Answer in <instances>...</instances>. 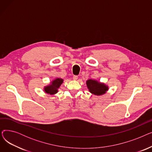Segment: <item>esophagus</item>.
Returning <instances> with one entry per match:
<instances>
[{"mask_svg":"<svg viewBox=\"0 0 152 152\" xmlns=\"http://www.w3.org/2000/svg\"><path fill=\"white\" fill-rule=\"evenodd\" d=\"M77 78H78V76L77 75H74L73 77V79H74V80H77Z\"/></svg>","mask_w":152,"mask_h":152,"instance_id":"obj_1","label":"esophagus"}]
</instances>
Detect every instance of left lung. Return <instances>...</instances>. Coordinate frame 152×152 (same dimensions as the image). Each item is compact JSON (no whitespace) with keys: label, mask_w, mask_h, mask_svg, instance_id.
I'll return each mask as SVG.
<instances>
[{"label":"left lung","mask_w":152,"mask_h":152,"mask_svg":"<svg viewBox=\"0 0 152 152\" xmlns=\"http://www.w3.org/2000/svg\"><path fill=\"white\" fill-rule=\"evenodd\" d=\"M87 86L89 91L94 94V95H100L103 94H105L106 91L108 90V87L106 86L104 84L100 83L97 81L92 80V79H89L87 81Z\"/></svg>","instance_id":"obj_1"}]
</instances>
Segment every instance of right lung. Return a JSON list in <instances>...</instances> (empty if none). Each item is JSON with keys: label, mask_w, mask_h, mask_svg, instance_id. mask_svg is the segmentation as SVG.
I'll list each match as a JSON object with an SVG mask.
<instances>
[{"label": "right lung", "mask_w": 152, "mask_h": 152, "mask_svg": "<svg viewBox=\"0 0 152 152\" xmlns=\"http://www.w3.org/2000/svg\"><path fill=\"white\" fill-rule=\"evenodd\" d=\"M63 79L57 78L55 80L53 81L52 84L50 86H47L44 88V91L46 93L50 94H54L58 92L57 89L60 87V86L63 83Z\"/></svg>", "instance_id": "1"}]
</instances>
